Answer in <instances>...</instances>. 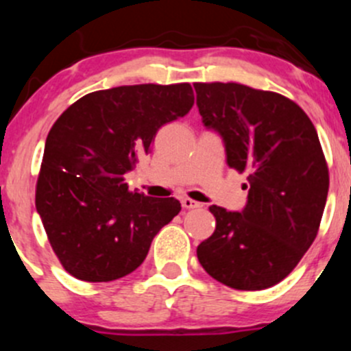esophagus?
Segmentation results:
<instances>
[{
	"label": "esophagus",
	"instance_id": "34e87169",
	"mask_svg": "<svg viewBox=\"0 0 351 351\" xmlns=\"http://www.w3.org/2000/svg\"><path fill=\"white\" fill-rule=\"evenodd\" d=\"M182 205H183V208H198V207H202V204H198V202L192 200V198H189V197L182 198Z\"/></svg>",
	"mask_w": 351,
	"mask_h": 351
}]
</instances>
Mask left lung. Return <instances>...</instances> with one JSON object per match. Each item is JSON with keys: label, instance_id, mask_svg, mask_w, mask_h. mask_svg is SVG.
I'll return each mask as SVG.
<instances>
[{"label": "left lung", "instance_id": "1", "mask_svg": "<svg viewBox=\"0 0 351 351\" xmlns=\"http://www.w3.org/2000/svg\"><path fill=\"white\" fill-rule=\"evenodd\" d=\"M207 129L221 134L228 165L247 171L241 212L212 205L215 231L197 247L204 270L236 290L282 282L311 247L326 205L329 173L319 137L284 95L239 83H195Z\"/></svg>", "mask_w": 351, "mask_h": 351}]
</instances>
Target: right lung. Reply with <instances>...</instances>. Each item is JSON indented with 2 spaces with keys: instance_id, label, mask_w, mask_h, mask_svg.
Returning <instances> with one entry per match:
<instances>
[{
  "instance_id": "obj_1",
  "label": "right lung",
  "mask_w": 351,
  "mask_h": 351,
  "mask_svg": "<svg viewBox=\"0 0 351 351\" xmlns=\"http://www.w3.org/2000/svg\"><path fill=\"white\" fill-rule=\"evenodd\" d=\"M189 83L132 84L74 101L49 130L35 190L49 243L67 274L112 282L132 274L182 205L130 192L123 175L165 123L193 107Z\"/></svg>"
}]
</instances>
